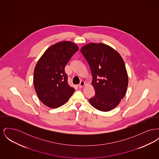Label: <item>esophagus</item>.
I'll return each mask as SVG.
<instances>
[{"label": "esophagus", "instance_id": "1", "mask_svg": "<svg viewBox=\"0 0 159 159\" xmlns=\"http://www.w3.org/2000/svg\"><path fill=\"white\" fill-rule=\"evenodd\" d=\"M84 86H85V82H84V81L80 82V84H79V88H83V87H84Z\"/></svg>", "mask_w": 159, "mask_h": 159}]
</instances>
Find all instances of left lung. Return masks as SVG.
<instances>
[{"mask_svg":"<svg viewBox=\"0 0 159 159\" xmlns=\"http://www.w3.org/2000/svg\"><path fill=\"white\" fill-rule=\"evenodd\" d=\"M90 66L95 90L89 102L94 108L108 112L115 108L125 96L129 84L125 66L120 54L103 43H91L81 48Z\"/></svg>","mask_w":159,"mask_h":159,"instance_id":"1","label":"left lung"}]
</instances>
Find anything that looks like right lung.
Returning a JSON list of instances; mask_svg holds the SVG:
<instances>
[{"label": "right lung", "mask_w": 159, "mask_h": 159, "mask_svg": "<svg viewBox=\"0 0 159 159\" xmlns=\"http://www.w3.org/2000/svg\"><path fill=\"white\" fill-rule=\"evenodd\" d=\"M78 46L70 41L59 42L48 47L38 61L34 73V86L38 97L47 107L57 108L75 92L68 84L65 67L78 51Z\"/></svg>", "instance_id": "right-lung-1"}]
</instances>
